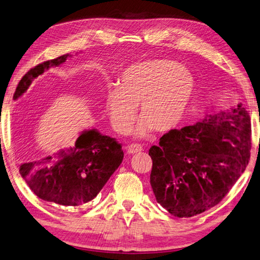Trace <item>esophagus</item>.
<instances>
[{"label": "esophagus", "mask_w": 260, "mask_h": 260, "mask_svg": "<svg viewBox=\"0 0 260 260\" xmlns=\"http://www.w3.org/2000/svg\"><path fill=\"white\" fill-rule=\"evenodd\" d=\"M142 150H143V148L140 145H130L126 147V152H128L129 154L140 152V151H142Z\"/></svg>", "instance_id": "34e87169"}]
</instances>
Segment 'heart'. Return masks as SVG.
<instances>
[{"mask_svg":"<svg viewBox=\"0 0 260 260\" xmlns=\"http://www.w3.org/2000/svg\"><path fill=\"white\" fill-rule=\"evenodd\" d=\"M193 91L191 74L177 62L150 61L128 69L121 76L118 88L108 89L105 109L112 128L120 135L130 131L138 105L143 120L137 136L145 137L152 129L166 134L182 122Z\"/></svg>","mask_w":260,"mask_h":260,"instance_id":"b5f03b06","label":"heart"}]
</instances>
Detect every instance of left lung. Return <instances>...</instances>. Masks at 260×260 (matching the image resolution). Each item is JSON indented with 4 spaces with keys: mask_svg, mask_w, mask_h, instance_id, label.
<instances>
[{
    "mask_svg": "<svg viewBox=\"0 0 260 260\" xmlns=\"http://www.w3.org/2000/svg\"><path fill=\"white\" fill-rule=\"evenodd\" d=\"M250 149V118L241 105L169 131L149 150L157 203L179 218L212 208L243 175Z\"/></svg>",
    "mask_w": 260,
    "mask_h": 260,
    "instance_id": "left-lung-1",
    "label": "left lung"
}]
</instances>
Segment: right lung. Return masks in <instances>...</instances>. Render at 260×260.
Segmentation results:
<instances>
[{
  "label": "right lung",
  "mask_w": 260,
  "mask_h": 260,
  "mask_svg": "<svg viewBox=\"0 0 260 260\" xmlns=\"http://www.w3.org/2000/svg\"><path fill=\"white\" fill-rule=\"evenodd\" d=\"M70 54L45 61L31 69L17 85L13 99L27 90L32 80L66 62ZM123 160L122 147L96 129L84 130L76 145L53 157L20 166V174L40 199L64 207H77L94 199Z\"/></svg>",
  "instance_id": "right-lung-1"
}]
</instances>
